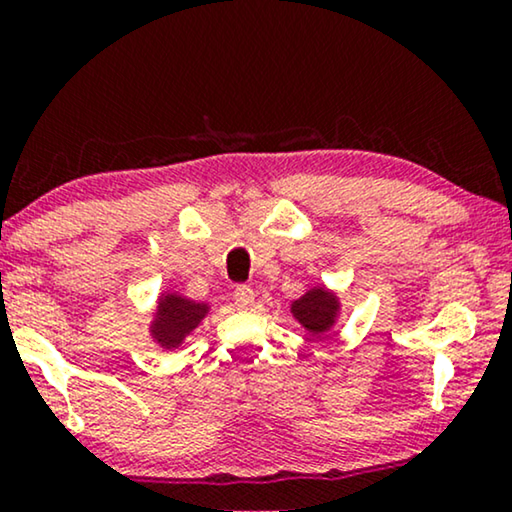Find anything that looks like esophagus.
Segmentation results:
<instances>
[{
    "label": "esophagus",
    "instance_id": "esophagus-1",
    "mask_svg": "<svg viewBox=\"0 0 512 512\" xmlns=\"http://www.w3.org/2000/svg\"><path fill=\"white\" fill-rule=\"evenodd\" d=\"M235 305L240 307V310H249V307L254 305V289H251V286H237Z\"/></svg>",
    "mask_w": 512,
    "mask_h": 512
}]
</instances>
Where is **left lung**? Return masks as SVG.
<instances>
[{
    "label": "left lung",
    "mask_w": 512,
    "mask_h": 512,
    "mask_svg": "<svg viewBox=\"0 0 512 512\" xmlns=\"http://www.w3.org/2000/svg\"><path fill=\"white\" fill-rule=\"evenodd\" d=\"M291 314L312 335L328 333L340 317V300L324 286H314L291 303Z\"/></svg>",
    "instance_id": "obj_1"
}]
</instances>
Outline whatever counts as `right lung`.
<instances>
[{
  "label": "right lung",
  "mask_w": 512,
  "mask_h": 512,
  "mask_svg": "<svg viewBox=\"0 0 512 512\" xmlns=\"http://www.w3.org/2000/svg\"><path fill=\"white\" fill-rule=\"evenodd\" d=\"M209 305L195 303L179 293H163L158 298L156 314L151 321V338L163 349H177L186 335H191L202 319L207 317Z\"/></svg>",
  "instance_id": "right-lung-1"
}]
</instances>
